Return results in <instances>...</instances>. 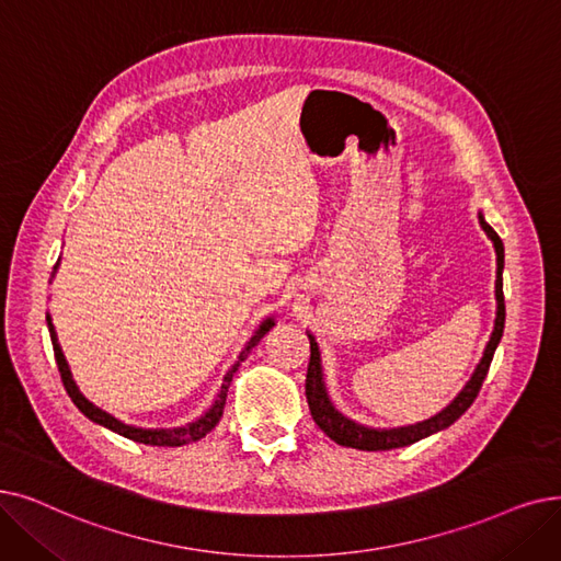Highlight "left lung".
I'll return each mask as SVG.
<instances>
[{"label":"left lung","instance_id":"1","mask_svg":"<svg viewBox=\"0 0 561 561\" xmlns=\"http://www.w3.org/2000/svg\"><path fill=\"white\" fill-rule=\"evenodd\" d=\"M479 225L485 231V236L491 238L493 248H495V256H497V277H495V325L491 332L489 344L483 348V355L477 364L474 374L470 376V380L466 382V387L454 397V401L443 408L437 415L410 424V426H397V428H374V426H364L351 417H346L344 412H339L336 405L332 403L328 387H325V376H323V362H321V348L316 344V336L311 332H307L309 336V367H307V385H305V394H307V403L311 410L313 422L319 424V428L334 440L341 447H353V449H362V451H387V449H399V447H408L412 443H420L424 437L445 431L447 426H451L462 412H466L472 401L477 399L481 382L489 374V367L493 362L495 348L502 339L504 332V294H502V271H504V245L500 236L493 231V227L483 220V213L479 210Z\"/></svg>","mask_w":561,"mask_h":561}]
</instances>
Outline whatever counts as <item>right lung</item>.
<instances>
[{"label":"right lung","instance_id":"right-lung-1","mask_svg":"<svg viewBox=\"0 0 561 561\" xmlns=\"http://www.w3.org/2000/svg\"><path fill=\"white\" fill-rule=\"evenodd\" d=\"M59 261H61V256H59ZM59 261H57V265H55V273L59 271ZM55 273H53V277H55ZM45 321H47V330H50V339H53V346H55V357H57V367H59V374H61V380H64V387H66V392H68L70 401L76 403L78 410L82 412V415L89 417L93 424H101V426H105V428H110V431H114V433H118V435L128 437V440H135V443H141V445H151V447H181V445L197 443V440H202V437H204L206 433H210V431L217 426V422H220L222 412H225L227 392H229V385H231L233 374L238 371L240 364L248 359V355L252 353V348L259 344V341L275 328V319H273V316H267V319H263V321L259 323V328L254 330V334L250 336L248 344L242 346L240 355H238L236 362L231 364V369L227 371V376H225L220 389H217L215 401L210 403V408L204 412L202 417H197V420L185 424V426H176V428H141V426H133V424H126V422L116 420L114 415H110V412H105L103 408L91 403V401L80 392V387H78L76 378H72V371H70V367H68V359H66V355H64V351H61V344H59V339H57V330H55L50 311H47Z\"/></svg>","mask_w":561,"mask_h":561}]
</instances>
